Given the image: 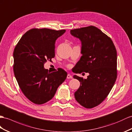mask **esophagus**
<instances>
[{"mask_svg": "<svg viewBox=\"0 0 132 132\" xmlns=\"http://www.w3.org/2000/svg\"><path fill=\"white\" fill-rule=\"evenodd\" d=\"M72 76L70 75V74H67V79H72Z\"/></svg>", "mask_w": 132, "mask_h": 132, "instance_id": "esophagus-1", "label": "esophagus"}]
</instances>
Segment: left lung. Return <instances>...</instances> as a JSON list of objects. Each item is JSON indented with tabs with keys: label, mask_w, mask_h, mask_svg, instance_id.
<instances>
[{
	"label": "left lung",
	"mask_w": 132,
	"mask_h": 132,
	"mask_svg": "<svg viewBox=\"0 0 132 132\" xmlns=\"http://www.w3.org/2000/svg\"><path fill=\"white\" fill-rule=\"evenodd\" d=\"M81 42V57L76 73L88 72L86 79L74 75L80 86L74 94L76 101L87 109L95 107L106 98L117 77V54L110 37L93 26L70 31Z\"/></svg>",
	"instance_id": "8db88e82"
}]
</instances>
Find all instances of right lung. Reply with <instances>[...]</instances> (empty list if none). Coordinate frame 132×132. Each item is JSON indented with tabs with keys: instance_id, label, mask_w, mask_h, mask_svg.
<instances>
[{
	"instance_id": "1",
	"label": "right lung",
	"mask_w": 132,
	"mask_h": 132,
	"mask_svg": "<svg viewBox=\"0 0 132 132\" xmlns=\"http://www.w3.org/2000/svg\"><path fill=\"white\" fill-rule=\"evenodd\" d=\"M66 30L33 28L23 35L14 52L13 71L20 89L32 103L42 104L53 98L59 86L66 79L62 69L50 73L44 68L55 57L56 40Z\"/></svg>"
}]
</instances>
